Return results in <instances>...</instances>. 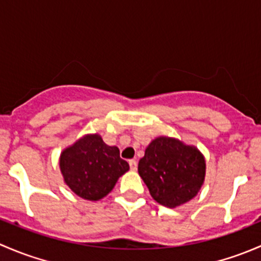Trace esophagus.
Returning a JSON list of instances; mask_svg holds the SVG:
<instances>
[{
    "mask_svg": "<svg viewBox=\"0 0 261 261\" xmlns=\"http://www.w3.org/2000/svg\"><path fill=\"white\" fill-rule=\"evenodd\" d=\"M128 164H130V169L131 170H136V169H138V162H136L135 159L128 160Z\"/></svg>",
    "mask_w": 261,
    "mask_h": 261,
    "instance_id": "esophagus-1",
    "label": "esophagus"
}]
</instances>
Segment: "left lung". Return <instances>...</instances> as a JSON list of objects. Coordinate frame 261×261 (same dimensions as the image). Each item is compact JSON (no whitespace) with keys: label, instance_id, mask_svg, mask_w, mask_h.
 Masks as SVG:
<instances>
[{"label":"left lung","instance_id":"8db88e82","mask_svg":"<svg viewBox=\"0 0 261 261\" xmlns=\"http://www.w3.org/2000/svg\"><path fill=\"white\" fill-rule=\"evenodd\" d=\"M138 170L152 198L174 208L197 196L204 181L206 162L197 147L159 136L146 147Z\"/></svg>","mask_w":261,"mask_h":261}]
</instances>
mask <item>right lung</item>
<instances>
[{
  "label": "right lung",
  "instance_id": "right-lung-1",
  "mask_svg": "<svg viewBox=\"0 0 261 261\" xmlns=\"http://www.w3.org/2000/svg\"><path fill=\"white\" fill-rule=\"evenodd\" d=\"M59 167L67 186L88 201L106 197L130 169L128 163L120 158L118 147L105 144L98 134L83 136L63 150Z\"/></svg>",
  "mask_w": 261,
  "mask_h": 261
}]
</instances>
